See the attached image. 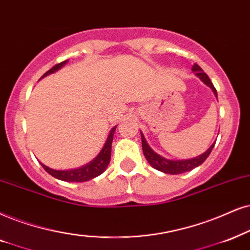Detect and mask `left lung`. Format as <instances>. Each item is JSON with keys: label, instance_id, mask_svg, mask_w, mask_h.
Returning a JSON list of instances; mask_svg holds the SVG:
<instances>
[{"label": "left lung", "instance_id": "obj_1", "mask_svg": "<svg viewBox=\"0 0 250 250\" xmlns=\"http://www.w3.org/2000/svg\"><path fill=\"white\" fill-rule=\"evenodd\" d=\"M192 71H195L196 75H197L198 77H200L201 80L208 85V86H210L211 88H212V91L217 97L216 87L213 86L212 82L210 81L209 76H208L203 70H202V68L200 67V65L196 64L195 63V64L192 65ZM213 146H214V143L211 145L207 152L201 154L200 157L192 158V159L168 160V159H165V158H163L162 156H159V154H157L156 152H154L152 148L148 146V144L146 143V141H145V138H144V135L142 134V147H143V153H144L145 158H146L147 163L150 164L153 168L160 170V172L167 173V174H181V173L189 172V170L194 169L195 167L200 166L201 164H203L204 160L209 157V154L211 153V151H212Z\"/></svg>", "mask_w": 250, "mask_h": 250}]
</instances>
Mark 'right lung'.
I'll use <instances>...</instances> for the list:
<instances>
[{
  "label": "right lung",
  "mask_w": 250,
  "mask_h": 250,
  "mask_svg": "<svg viewBox=\"0 0 250 250\" xmlns=\"http://www.w3.org/2000/svg\"><path fill=\"white\" fill-rule=\"evenodd\" d=\"M67 63V61H63L61 63H58L55 64L54 67H52L48 71L45 72L42 75V77H45L48 74H52L56 70H59L60 68L63 67V65ZM115 128H113L109 132L108 138H107L105 145H104L103 150L100 151V153L98 154V157L93 162H91L87 165H85L81 168L77 169H69V170H56V169H52L49 167H47L41 164L43 167V169L46 170L47 173H49L50 175L54 176V178L62 180V181H67V182H84L87 181V180H91L96 176L100 175L104 170L106 169V167L108 166L109 160H110V151H112V142H113V135H114Z\"/></svg>",
  "instance_id": "right-lung-1"
}]
</instances>
